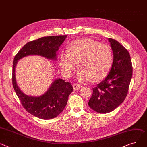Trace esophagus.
Wrapping results in <instances>:
<instances>
[{
    "label": "esophagus",
    "mask_w": 147,
    "mask_h": 147,
    "mask_svg": "<svg viewBox=\"0 0 147 147\" xmlns=\"http://www.w3.org/2000/svg\"><path fill=\"white\" fill-rule=\"evenodd\" d=\"M73 89L74 90H78V89H80V88L82 87V86L80 84H79L77 83H74L73 85Z\"/></svg>",
    "instance_id": "34e87169"
}]
</instances>
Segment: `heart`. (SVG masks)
I'll use <instances>...</instances> for the list:
<instances>
[{
    "mask_svg": "<svg viewBox=\"0 0 147 147\" xmlns=\"http://www.w3.org/2000/svg\"><path fill=\"white\" fill-rule=\"evenodd\" d=\"M67 52L61 54L59 61L61 70L66 77L71 76L77 64L80 68L77 74L79 81L99 82L110 71L113 55L111 47L106 44L83 38L68 44Z\"/></svg>",
    "mask_w": 147,
    "mask_h": 147,
    "instance_id": "obj_1",
    "label": "heart"
}]
</instances>
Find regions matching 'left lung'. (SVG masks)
I'll return each instance as SVG.
<instances>
[{"label": "left lung", "mask_w": 147, "mask_h": 147, "mask_svg": "<svg viewBox=\"0 0 147 147\" xmlns=\"http://www.w3.org/2000/svg\"><path fill=\"white\" fill-rule=\"evenodd\" d=\"M108 40L113 54L112 66L105 79L93 89L88 103L92 109L100 113L112 112L125 100L132 76L128 51L113 39Z\"/></svg>", "instance_id": "8db88e82"}]
</instances>
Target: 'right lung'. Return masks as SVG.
<instances>
[{
    "label": "right lung",
    "mask_w": 147,
    "mask_h": 147,
    "mask_svg": "<svg viewBox=\"0 0 147 147\" xmlns=\"http://www.w3.org/2000/svg\"><path fill=\"white\" fill-rule=\"evenodd\" d=\"M66 35L45 36L26 44L15 55L12 70V84L22 106L31 115L42 119H50L57 117L64 110L68 96L73 91L71 84L58 79L43 95L28 96L18 87L15 79V67L22 58L29 55H38L55 60L56 52L64 41Z\"/></svg>",
    "instance_id": "obj_1"
}]
</instances>
